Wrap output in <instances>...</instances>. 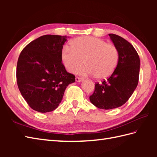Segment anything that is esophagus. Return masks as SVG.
I'll list each match as a JSON object with an SVG mask.
<instances>
[{"mask_svg": "<svg viewBox=\"0 0 157 157\" xmlns=\"http://www.w3.org/2000/svg\"><path fill=\"white\" fill-rule=\"evenodd\" d=\"M75 81L77 82H80L83 81V78H79V77H76V78H75Z\"/></svg>", "mask_w": 157, "mask_h": 157, "instance_id": "1", "label": "esophagus"}]
</instances>
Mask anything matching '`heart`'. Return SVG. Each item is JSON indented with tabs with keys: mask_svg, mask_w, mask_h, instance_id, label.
<instances>
[{
	"mask_svg": "<svg viewBox=\"0 0 157 157\" xmlns=\"http://www.w3.org/2000/svg\"><path fill=\"white\" fill-rule=\"evenodd\" d=\"M119 51L115 45L91 36L75 38L71 47L65 46L61 52V61L66 69L74 73L85 63L79 73L84 75H96L105 79L115 71L119 62Z\"/></svg>",
	"mask_w": 157,
	"mask_h": 157,
	"instance_id": "1",
	"label": "heart"
}]
</instances>
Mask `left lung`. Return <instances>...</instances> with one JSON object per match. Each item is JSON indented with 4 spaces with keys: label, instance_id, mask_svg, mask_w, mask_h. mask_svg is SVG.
Masks as SVG:
<instances>
[{
    "label": "left lung",
    "instance_id": "1",
    "mask_svg": "<svg viewBox=\"0 0 157 157\" xmlns=\"http://www.w3.org/2000/svg\"><path fill=\"white\" fill-rule=\"evenodd\" d=\"M109 36L118 49V64L109 78L96 83L90 96L96 107L106 110L119 107L128 101L138 86L140 65L138 52L129 42L118 35Z\"/></svg>",
    "mask_w": 157,
    "mask_h": 157
}]
</instances>
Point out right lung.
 Segmentation results:
<instances>
[{
	"label": "right lung",
	"mask_w": 157,
	"mask_h": 157,
	"mask_svg": "<svg viewBox=\"0 0 157 157\" xmlns=\"http://www.w3.org/2000/svg\"><path fill=\"white\" fill-rule=\"evenodd\" d=\"M66 40L65 36H42L29 42L20 53L17 83L23 98L34 111H54L67 86L75 81V75L66 71L61 61Z\"/></svg>",
	"instance_id": "right-lung-1"
}]
</instances>
